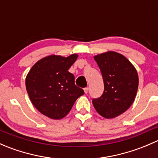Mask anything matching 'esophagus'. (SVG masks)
<instances>
[{
	"label": "esophagus",
	"mask_w": 158,
	"mask_h": 158,
	"mask_svg": "<svg viewBox=\"0 0 158 158\" xmlns=\"http://www.w3.org/2000/svg\"><path fill=\"white\" fill-rule=\"evenodd\" d=\"M84 92H85V94L88 93V92H89V88H88V87H85V88H84Z\"/></svg>",
	"instance_id": "obj_1"
}]
</instances>
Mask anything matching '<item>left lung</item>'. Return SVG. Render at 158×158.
<instances>
[{"label":"left lung","instance_id":"1","mask_svg":"<svg viewBox=\"0 0 158 158\" xmlns=\"http://www.w3.org/2000/svg\"><path fill=\"white\" fill-rule=\"evenodd\" d=\"M101 70L104 92L92 104L106 118H113L125 112L133 103L138 87L136 69L123 55L109 51L94 57Z\"/></svg>","mask_w":158,"mask_h":158}]
</instances>
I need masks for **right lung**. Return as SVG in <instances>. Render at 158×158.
<instances>
[{"mask_svg":"<svg viewBox=\"0 0 158 158\" xmlns=\"http://www.w3.org/2000/svg\"><path fill=\"white\" fill-rule=\"evenodd\" d=\"M78 56H49L39 60L26 78V88L36 109L52 119H61L69 112L75 102L84 94L75 85V76L68 70Z\"/></svg>","mask_w":158,"mask_h":158,"instance_id":"add662e5","label":"right lung"}]
</instances>
